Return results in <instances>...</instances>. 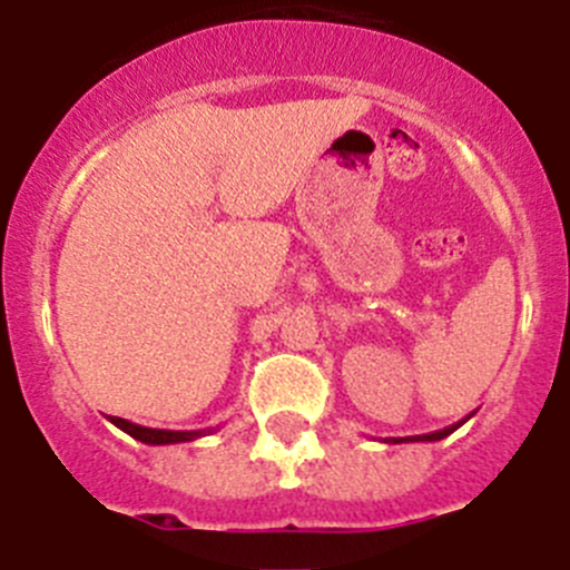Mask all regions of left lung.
I'll list each match as a JSON object with an SVG mask.
<instances>
[{"label": "left lung", "mask_w": 570, "mask_h": 570, "mask_svg": "<svg viewBox=\"0 0 570 570\" xmlns=\"http://www.w3.org/2000/svg\"><path fill=\"white\" fill-rule=\"evenodd\" d=\"M469 419V416H465ZM463 419V422H465ZM463 422H458V424H452V428H444V430H435V433H428V435H407V439H386V444H407V441H441V439H446V435L450 433H455L458 428H461Z\"/></svg>", "instance_id": "1"}]
</instances>
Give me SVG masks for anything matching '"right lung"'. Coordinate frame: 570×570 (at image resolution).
Listing matches in <instances>:
<instances>
[{
	"mask_svg": "<svg viewBox=\"0 0 570 570\" xmlns=\"http://www.w3.org/2000/svg\"><path fill=\"white\" fill-rule=\"evenodd\" d=\"M109 422L115 424L118 430L129 433L131 439L142 441V444L151 446H163V444H187V441L200 439V435L212 433V430H157V428H142V424L129 422V419L120 416H109Z\"/></svg>",
	"mask_w": 570,
	"mask_h": 570,
	"instance_id": "1",
	"label": "right lung"
}]
</instances>
